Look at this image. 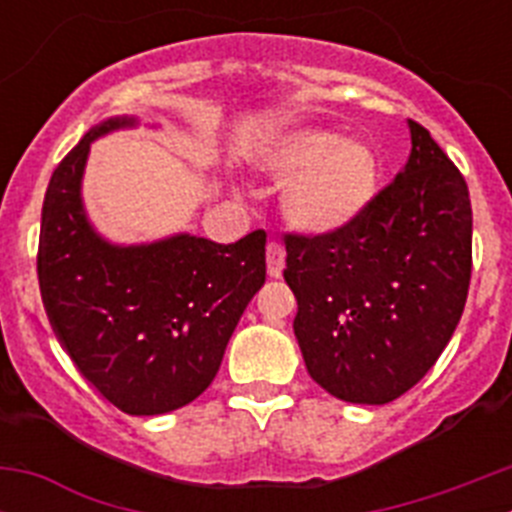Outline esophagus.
<instances>
[{
  "instance_id": "34e87169",
  "label": "esophagus",
  "mask_w": 512,
  "mask_h": 512,
  "mask_svg": "<svg viewBox=\"0 0 512 512\" xmlns=\"http://www.w3.org/2000/svg\"><path fill=\"white\" fill-rule=\"evenodd\" d=\"M284 246L277 241H271L269 248H266V271H269L271 279H279L284 271Z\"/></svg>"
}]
</instances>
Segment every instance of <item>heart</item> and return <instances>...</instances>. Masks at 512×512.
<instances>
[{"label":"heart","mask_w":512,"mask_h":512,"mask_svg":"<svg viewBox=\"0 0 512 512\" xmlns=\"http://www.w3.org/2000/svg\"><path fill=\"white\" fill-rule=\"evenodd\" d=\"M259 166L277 182H289L282 210L310 235H328L356 223L372 205L379 166L372 148L341 140L333 130L295 128L266 143Z\"/></svg>","instance_id":"b5f03b06"}]
</instances>
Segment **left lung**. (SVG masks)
Here are the masks:
<instances>
[{"mask_svg":"<svg viewBox=\"0 0 512 512\" xmlns=\"http://www.w3.org/2000/svg\"><path fill=\"white\" fill-rule=\"evenodd\" d=\"M408 128V164L356 223L284 238L307 372L356 405L397 400L425 377L454 336L472 277L467 182L423 125Z\"/></svg>","mask_w":512,"mask_h":512,"instance_id":"8db88e82","label":"left lung"}]
</instances>
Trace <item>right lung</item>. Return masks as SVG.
Listing matches in <instances>:
<instances>
[{
    "mask_svg": "<svg viewBox=\"0 0 512 512\" xmlns=\"http://www.w3.org/2000/svg\"><path fill=\"white\" fill-rule=\"evenodd\" d=\"M110 117L53 171L40 217L38 282L58 343L94 390L128 415L184 408L215 379L225 346L266 279V233L215 243L179 233L117 246L92 228L81 176Z\"/></svg>",
    "mask_w": 512,
    "mask_h": 512,
    "instance_id": "obj_1",
    "label": "right lung"
}]
</instances>
